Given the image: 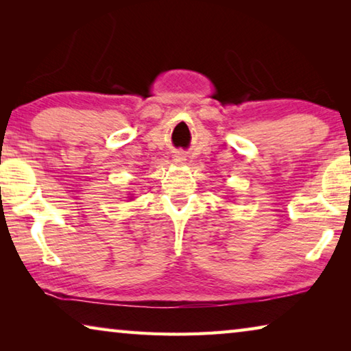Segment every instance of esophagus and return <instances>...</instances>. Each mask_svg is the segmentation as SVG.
Returning <instances> with one entry per match:
<instances>
[{"mask_svg":"<svg viewBox=\"0 0 351 351\" xmlns=\"http://www.w3.org/2000/svg\"><path fill=\"white\" fill-rule=\"evenodd\" d=\"M176 158H180V159H176V161H182V158H181V156H176Z\"/></svg>","mask_w":351,"mask_h":351,"instance_id":"obj_1","label":"esophagus"}]
</instances>
